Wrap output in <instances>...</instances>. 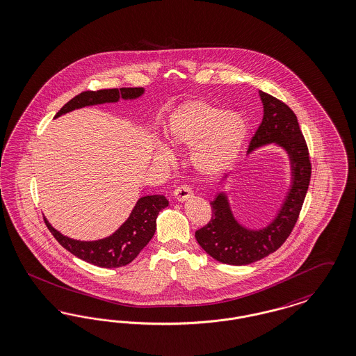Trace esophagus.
Here are the masks:
<instances>
[{"mask_svg": "<svg viewBox=\"0 0 356 356\" xmlns=\"http://www.w3.org/2000/svg\"><path fill=\"white\" fill-rule=\"evenodd\" d=\"M193 197V190L187 185L179 186L174 190V198L177 201L184 202L190 200Z\"/></svg>", "mask_w": 356, "mask_h": 356, "instance_id": "1", "label": "esophagus"}]
</instances>
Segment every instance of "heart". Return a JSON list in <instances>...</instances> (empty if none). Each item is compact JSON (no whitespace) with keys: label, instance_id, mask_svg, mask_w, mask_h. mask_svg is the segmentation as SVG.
<instances>
[{"label":"heart","instance_id":"b5f03b06","mask_svg":"<svg viewBox=\"0 0 356 356\" xmlns=\"http://www.w3.org/2000/svg\"><path fill=\"white\" fill-rule=\"evenodd\" d=\"M246 118L201 99H191L171 113L168 136L177 149H191V162L203 175H217L230 168L248 138ZM156 162L169 165L174 156L165 143L154 149Z\"/></svg>","mask_w":356,"mask_h":356}]
</instances>
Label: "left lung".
<instances>
[{
    "instance_id": "1",
    "label": "left lung",
    "mask_w": 356,
    "mask_h": 356,
    "mask_svg": "<svg viewBox=\"0 0 356 356\" xmlns=\"http://www.w3.org/2000/svg\"><path fill=\"white\" fill-rule=\"evenodd\" d=\"M263 104L262 124L248 146V154L277 145L290 161L291 184L274 219L262 229H248L232 214L229 197L219 191L210 202L211 220L195 232V239L218 262L245 266L277 251L293 232L307 194L311 177L309 149L294 111L278 98L259 90ZM227 178V175L220 181Z\"/></svg>"
}]
</instances>
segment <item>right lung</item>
Returning a JSON list of instances; mask_svg holds the SVG:
<instances>
[{
    "label": "right lung",
    "mask_w": 356,
    "mask_h": 356,
    "mask_svg": "<svg viewBox=\"0 0 356 356\" xmlns=\"http://www.w3.org/2000/svg\"><path fill=\"white\" fill-rule=\"evenodd\" d=\"M145 93L143 88H122V89H104L97 92H83L70 99L54 118L61 117L76 108L114 104L120 99H136ZM169 206V201L163 195H145L140 197L129 218L120 226L118 230L106 238L98 241H77L56 230L45 219L47 229L54 235L62 248L76 255L85 262L92 263L102 268H117L133 262L142 248H145L154 235L156 217L159 211Z\"/></svg>",
    "instance_id": "1"
}]
</instances>
